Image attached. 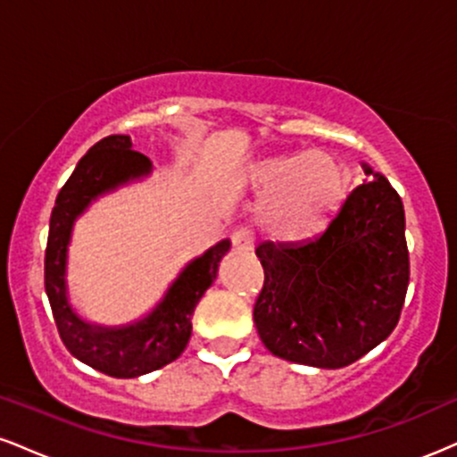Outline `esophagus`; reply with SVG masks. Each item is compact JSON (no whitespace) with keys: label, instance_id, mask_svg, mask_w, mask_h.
<instances>
[{"label":"esophagus","instance_id":"esophagus-1","mask_svg":"<svg viewBox=\"0 0 457 457\" xmlns=\"http://www.w3.org/2000/svg\"><path fill=\"white\" fill-rule=\"evenodd\" d=\"M232 245L236 253H251V251H253V234L246 228L236 229L232 234Z\"/></svg>","mask_w":457,"mask_h":457}]
</instances>
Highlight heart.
Listing matches in <instances>:
<instances>
[{"label":"heart","mask_w":457,"mask_h":457,"mask_svg":"<svg viewBox=\"0 0 457 457\" xmlns=\"http://www.w3.org/2000/svg\"><path fill=\"white\" fill-rule=\"evenodd\" d=\"M253 185L269 195L266 221L283 238L316 234L348 195L342 165L322 152L269 156L255 165Z\"/></svg>","instance_id":"1"}]
</instances>
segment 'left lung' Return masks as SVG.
<instances>
[{"mask_svg":"<svg viewBox=\"0 0 457 457\" xmlns=\"http://www.w3.org/2000/svg\"><path fill=\"white\" fill-rule=\"evenodd\" d=\"M365 180L316 238L262 243L264 287L253 307L262 344L279 359L345 367L385 342L408 290L406 217L397 191L363 162Z\"/></svg>","mask_w":457,"mask_h":457,"instance_id":"left-lung-1","label":"left lung"}]
</instances>
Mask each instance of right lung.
<instances>
[{
    "mask_svg": "<svg viewBox=\"0 0 457 457\" xmlns=\"http://www.w3.org/2000/svg\"><path fill=\"white\" fill-rule=\"evenodd\" d=\"M152 174V161L133 150L129 135H109L94 144L57 193L45 251V290L49 296L62 342L81 363L113 376L137 378L161 370L185 353L191 339V318L199 298L217 279L219 262L228 253L229 238L195 260L167 287L165 296L144 318L122 327H103L83 320L68 298V245L75 221L92 202L120 187Z\"/></svg>",
    "mask_w": 457,
    "mask_h": 457,
    "instance_id": "1",
    "label": "right lung"
}]
</instances>
